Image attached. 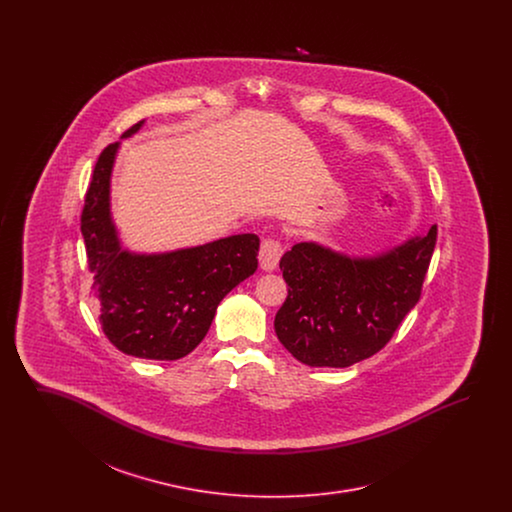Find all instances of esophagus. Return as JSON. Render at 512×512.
I'll return each mask as SVG.
<instances>
[{
	"instance_id": "34e87169",
	"label": "esophagus",
	"mask_w": 512,
	"mask_h": 512,
	"mask_svg": "<svg viewBox=\"0 0 512 512\" xmlns=\"http://www.w3.org/2000/svg\"><path fill=\"white\" fill-rule=\"evenodd\" d=\"M284 253V245L278 238H267L261 244V251H259V263L263 270H274L280 263V257Z\"/></svg>"
}]
</instances>
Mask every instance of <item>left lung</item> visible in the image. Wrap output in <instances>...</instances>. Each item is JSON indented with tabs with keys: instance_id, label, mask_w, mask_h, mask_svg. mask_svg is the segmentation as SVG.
Instances as JSON below:
<instances>
[{
	"instance_id": "1",
	"label": "left lung",
	"mask_w": 512,
	"mask_h": 512,
	"mask_svg": "<svg viewBox=\"0 0 512 512\" xmlns=\"http://www.w3.org/2000/svg\"><path fill=\"white\" fill-rule=\"evenodd\" d=\"M436 242L438 226L374 259L293 245L280 261L288 297L274 318L278 340L309 366L343 368L372 357L418 303Z\"/></svg>"
}]
</instances>
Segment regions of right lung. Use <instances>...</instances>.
Returning a JSON list of instances; mask_svg holds the SVG:
<instances>
[{"label": "right lung", "mask_w": 512, "mask_h": 512, "mask_svg": "<svg viewBox=\"0 0 512 512\" xmlns=\"http://www.w3.org/2000/svg\"><path fill=\"white\" fill-rule=\"evenodd\" d=\"M142 122L130 126V136ZM119 144L99 153L84 195L80 230L103 334L119 351L155 361L192 353L222 297L257 270L259 238L238 234L167 255L122 251L109 217V176Z\"/></svg>", "instance_id": "right-lung-1"}]
</instances>
